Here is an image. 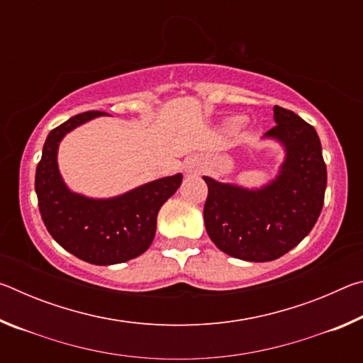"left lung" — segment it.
<instances>
[{
	"instance_id": "1",
	"label": "left lung",
	"mask_w": 363,
	"mask_h": 363,
	"mask_svg": "<svg viewBox=\"0 0 363 363\" xmlns=\"http://www.w3.org/2000/svg\"><path fill=\"white\" fill-rule=\"evenodd\" d=\"M277 125L264 138L284 144L280 173L262 189H243L203 177L208 196L203 219L208 235L225 255L251 262L284 256L320 216L327 167L314 126L291 110L275 106Z\"/></svg>"
}]
</instances>
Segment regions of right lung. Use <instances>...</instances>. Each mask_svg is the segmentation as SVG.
Listing matches in <instances>:
<instances>
[{
	"label": "right lung",
	"mask_w": 363,
	"mask_h": 363,
	"mask_svg": "<svg viewBox=\"0 0 363 363\" xmlns=\"http://www.w3.org/2000/svg\"><path fill=\"white\" fill-rule=\"evenodd\" d=\"M102 115L97 110L75 115L48 134L35 190L41 219L54 240L79 259L110 266L134 259L150 247L160 208L179 189L182 174L162 177L107 200L70 192L57 168L59 143L77 126Z\"/></svg>",
	"instance_id": "right-lung-1"
}]
</instances>
